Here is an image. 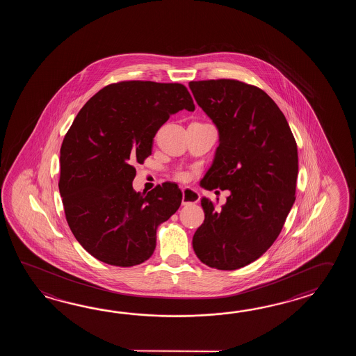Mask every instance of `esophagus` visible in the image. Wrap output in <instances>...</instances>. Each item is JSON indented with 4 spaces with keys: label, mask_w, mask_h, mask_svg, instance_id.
Listing matches in <instances>:
<instances>
[{
    "label": "esophagus",
    "mask_w": 356,
    "mask_h": 356,
    "mask_svg": "<svg viewBox=\"0 0 356 356\" xmlns=\"http://www.w3.org/2000/svg\"><path fill=\"white\" fill-rule=\"evenodd\" d=\"M198 201H200V193L197 191L188 187L181 189V204H197Z\"/></svg>",
    "instance_id": "obj_1"
}]
</instances>
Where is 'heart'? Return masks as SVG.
I'll return each instance as SVG.
<instances>
[{"label":"heart","mask_w":356,"mask_h":356,"mask_svg":"<svg viewBox=\"0 0 356 356\" xmlns=\"http://www.w3.org/2000/svg\"><path fill=\"white\" fill-rule=\"evenodd\" d=\"M177 178H178V179H181V181H184V179L187 178V175H184V173H178V175H177Z\"/></svg>","instance_id":"obj_1"}]
</instances>
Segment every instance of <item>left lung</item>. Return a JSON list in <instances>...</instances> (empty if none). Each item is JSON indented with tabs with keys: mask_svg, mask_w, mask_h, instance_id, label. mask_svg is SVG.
Wrapping results in <instances>:
<instances>
[{
	"mask_svg": "<svg viewBox=\"0 0 356 356\" xmlns=\"http://www.w3.org/2000/svg\"><path fill=\"white\" fill-rule=\"evenodd\" d=\"M189 89L219 129L201 186L230 191L219 210L201 198L204 224L192 244L204 265L232 271L261 257L281 233L296 201V141L280 108L254 85L218 79L191 81Z\"/></svg>",
	"mask_w": 356,
	"mask_h": 356,
	"instance_id": "left-lung-1",
	"label": "left lung"
}]
</instances>
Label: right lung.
I'll list each match as a JSON object with an SVG mask.
<instances>
[{
    "label": "right lung",
    "instance_id": "1",
    "mask_svg": "<svg viewBox=\"0 0 356 356\" xmlns=\"http://www.w3.org/2000/svg\"><path fill=\"white\" fill-rule=\"evenodd\" d=\"M181 109L195 111L183 83L131 80L103 88L76 115L60 146L58 188L68 227L92 257L120 267L152 257L156 229L179 209L181 192L172 181L136 192L134 165Z\"/></svg>",
    "mask_w": 356,
    "mask_h": 356
}]
</instances>
